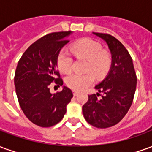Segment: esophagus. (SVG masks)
<instances>
[{
    "mask_svg": "<svg viewBox=\"0 0 152 152\" xmlns=\"http://www.w3.org/2000/svg\"><path fill=\"white\" fill-rule=\"evenodd\" d=\"M73 95L75 96V97H76V96L78 95V93L76 92V91H73Z\"/></svg>",
    "mask_w": 152,
    "mask_h": 152,
    "instance_id": "34e87169",
    "label": "esophagus"
}]
</instances>
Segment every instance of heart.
<instances>
[{
    "label": "heart",
    "mask_w": 152,
    "mask_h": 152,
    "mask_svg": "<svg viewBox=\"0 0 152 152\" xmlns=\"http://www.w3.org/2000/svg\"><path fill=\"white\" fill-rule=\"evenodd\" d=\"M76 58L88 61L86 72H92L99 77H102L108 72L112 63L111 54L102 50L101 45L92 39L86 38L77 41L72 48ZM73 60L66 50H62L58 55L57 64L58 69L63 73H68L72 68ZM94 82V76L92 73L86 75L71 74L66 78L68 87L75 91H82Z\"/></svg>",
    "instance_id": "1"
}]
</instances>
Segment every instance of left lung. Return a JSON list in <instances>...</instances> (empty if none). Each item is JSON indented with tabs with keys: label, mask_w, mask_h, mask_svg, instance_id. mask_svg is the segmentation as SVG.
Here are the masks:
<instances>
[{
	"label": "left lung",
	"mask_w": 152,
	"mask_h": 152,
	"mask_svg": "<svg viewBox=\"0 0 152 152\" xmlns=\"http://www.w3.org/2000/svg\"><path fill=\"white\" fill-rule=\"evenodd\" d=\"M105 41L112 54V64L107 75L95 89L103 95L98 99L89 95L82 107L84 117L93 126L99 129L112 127L124 118L130 108L137 85L133 60L128 50L111 35L93 32Z\"/></svg>",
	"instance_id": "1"
}]
</instances>
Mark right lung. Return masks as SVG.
<instances>
[{
	"label": "right lung",
	"instance_id": "right-lung-1",
	"mask_svg": "<svg viewBox=\"0 0 152 152\" xmlns=\"http://www.w3.org/2000/svg\"><path fill=\"white\" fill-rule=\"evenodd\" d=\"M72 31L53 32L31 45L18 61L15 85L19 105L25 115L40 127H51L61 121L73 97L72 90L51 94L50 85H63L58 71V55Z\"/></svg>",
	"mask_w": 152,
	"mask_h": 152
}]
</instances>
